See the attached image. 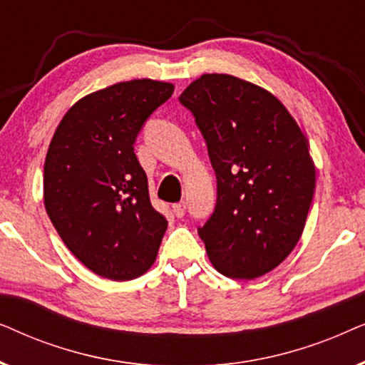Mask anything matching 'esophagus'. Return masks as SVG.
<instances>
[{
	"mask_svg": "<svg viewBox=\"0 0 365 365\" xmlns=\"http://www.w3.org/2000/svg\"><path fill=\"white\" fill-rule=\"evenodd\" d=\"M173 212L176 217H182L184 212H186V202H178V204H173Z\"/></svg>",
	"mask_w": 365,
	"mask_h": 365,
	"instance_id": "esophagus-1",
	"label": "esophagus"
}]
</instances>
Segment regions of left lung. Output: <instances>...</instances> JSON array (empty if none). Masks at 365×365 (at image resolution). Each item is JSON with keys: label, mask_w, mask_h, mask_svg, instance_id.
I'll use <instances>...</instances> for the list:
<instances>
[{"label": "left lung", "mask_w": 365, "mask_h": 365, "mask_svg": "<svg viewBox=\"0 0 365 365\" xmlns=\"http://www.w3.org/2000/svg\"><path fill=\"white\" fill-rule=\"evenodd\" d=\"M216 173L217 201L197 229L209 261L256 279L296 247L316 191L309 143L276 96L229 74H202L179 96Z\"/></svg>", "instance_id": "left-lung-1"}]
</instances>
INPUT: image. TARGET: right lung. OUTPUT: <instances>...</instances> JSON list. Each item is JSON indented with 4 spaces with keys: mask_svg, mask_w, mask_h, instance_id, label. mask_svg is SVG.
Listing matches in <instances>:
<instances>
[{
    "mask_svg": "<svg viewBox=\"0 0 365 365\" xmlns=\"http://www.w3.org/2000/svg\"><path fill=\"white\" fill-rule=\"evenodd\" d=\"M171 83L133 79L91 93L59 123L44 161V207L66 247L98 276L131 281L156 261L168 221L149 201L134 143Z\"/></svg>",
    "mask_w": 365,
    "mask_h": 365,
    "instance_id": "right-lung-1",
    "label": "right lung"
}]
</instances>
